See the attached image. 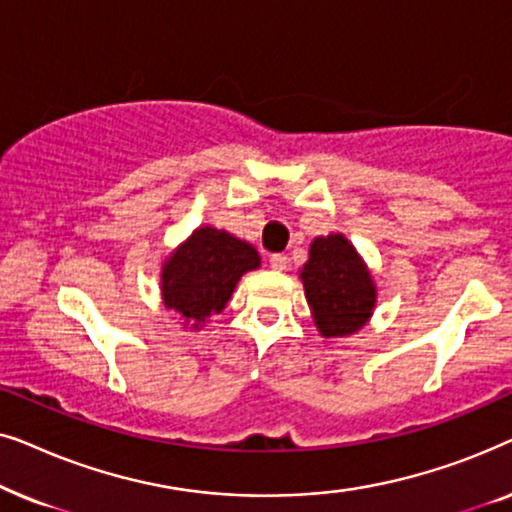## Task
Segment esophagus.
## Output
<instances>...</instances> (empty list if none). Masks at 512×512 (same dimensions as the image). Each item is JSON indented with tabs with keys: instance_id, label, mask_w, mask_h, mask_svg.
Returning a JSON list of instances; mask_svg holds the SVG:
<instances>
[{
	"instance_id": "obj_1",
	"label": "esophagus",
	"mask_w": 512,
	"mask_h": 512,
	"mask_svg": "<svg viewBox=\"0 0 512 512\" xmlns=\"http://www.w3.org/2000/svg\"><path fill=\"white\" fill-rule=\"evenodd\" d=\"M270 268L277 270V272L286 270V268H289V258H286L284 254H272L270 256Z\"/></svg>"
}]
</instances>
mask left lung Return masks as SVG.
<instances>
[{
    "mask_svg": "<svg viewBox=\"0 0 512 512\" xmlns=\"http://www.w3.org/2000/svg\"><path fill=\"white\" fill-rule=\"evenodd\" d=\"M300 279L314 324L326 338L356 333L375 305V286L366 265L342 235L317 237Z\"/></svg>",
    "mask_w": 512,
    "mask_h": 512,
    "instance_id": "1",
    "label": "left lung"
}]
</instances>
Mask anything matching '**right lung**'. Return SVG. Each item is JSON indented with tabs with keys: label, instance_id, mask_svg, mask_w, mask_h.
<instances>
[{
	"label": "right lung",
	"instance_id": "right-lung-1",
	"mask_svg": "<svg viewBox=\"0 0 512 512\" xmlns=\"http://www.w3.org/2000/svg\"><path fill=\"white\" fill-rule=\"evenodd\" d=\"M258 265L261 258L251 244L226 230L200 228L165 263L163 300L186 324L198 328L226 307L240 277Z\"/></svg>",
	"mask_w": 512,
	"mask_h": 512
}]
</instances>
